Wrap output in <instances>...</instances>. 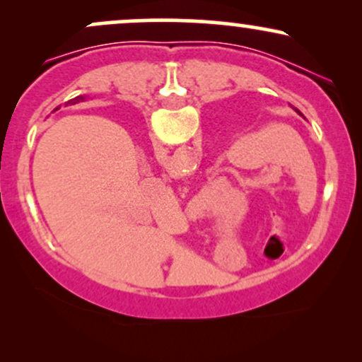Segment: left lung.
Returning a JSON list of instances; mask_svg holds the SVG:
<instances>
[{
	"instance_id": "obj_1",
	"label": "left lung",
	"mask_w": 362,
	"mask_h": 362,
	"mask_svg": "<svg viewBox=\"0 0 362 362\" xmlns=\"http://www.w3.org/2000/svg\"><path fill=\"white\" fill-rule=\"evenodd\" d=\"M296 112H298V114H300V115H303V114H301V112H300V110H296Z\"/></svg>"
}]
</instances>
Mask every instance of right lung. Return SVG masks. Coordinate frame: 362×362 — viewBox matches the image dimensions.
<instances>
[{
  "label": "right lung",
  "instance_id": "add662e5",
  "mask_svg": "<svg viewBox=\"0 0 362 362\" xmlns=\"http://www.w3.org/2000/svg\"><path fill=\"white\" fill-rule=\"evenodd\" d=\"M56 110H57V109H56Z\"/></svg>",
  "mask_w": 362,
  "mask_h": 362
}]
</instances>
